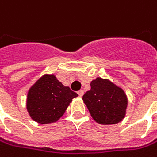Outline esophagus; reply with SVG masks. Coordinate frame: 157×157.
<instances>
[{"mask_svg": "<svg viewBox=\"0 0 157 157\" xmlns=\"http://www.w3.org/2000/svg\"><path fill=\"white\" fill-rule=\"evenodd\" d=\"M78 94L80 96V97H82L83 96V94H84V91L83 90H79L78 92Z\"/></svg>", "mask_w": 157, "mask_h": 157, "instance_id": "34e87169", "label": "esophagus"}]
</instances>
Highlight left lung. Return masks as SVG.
Returning <instances> with one entry per match:
<instances>
[{
	"label": "left lung",
	"mask_w": 157,
	"mask_h": 157,
	"mask_svg": "<svg viewBox=\"0 0 157 157\" xmlns=\"http://www.w3.org/2000/svg\"><path fill=\"white\" fill-rule=\"evenodd\" d=\"M83 95L92 117L101 124H117L124 117L127 98L124 92L108 79L97 78Z\"/></svg>",
	"instance_id": "8db88e82"
}]
</instances>
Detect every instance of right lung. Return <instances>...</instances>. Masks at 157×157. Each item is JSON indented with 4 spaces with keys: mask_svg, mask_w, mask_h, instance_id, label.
I'll return each mask as SVG.
<instances>
[{
    "mask_svg": "<svg viewBox=\"0 0 157 157\" xmlns=\"http://www.w3.org/2000/svg\"><path fill=\"white\" fill-rule=\"evenodd\" d=\"M78 94L64 86L54 75H44L30 88L27 110L31 117L40 124L58 120Z\"/></svg>",
    "mask_w": 157,
    "mask_h": 157,
    "instance_id": "add662e5",
    "label": "right lung"
}]
</instances>
